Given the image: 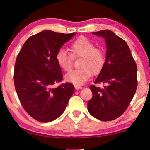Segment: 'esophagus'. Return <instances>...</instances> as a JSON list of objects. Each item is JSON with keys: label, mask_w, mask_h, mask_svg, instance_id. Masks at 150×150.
Masks as SVG:
<instances>
[{"label": "esophagus", "mask_w": 150, "mask_h": 150, "mask_svg": "<svg viewBox=\"0 0 150 150\" xmlns=\"http://www.w3.org/2000/svg\"><path fill=\"white\" fill-rule=\"evenodd\" d=\"M75 89H76V90H79V89H83V87H82L81 86L75 85Z\"/></svg>", "instance_id": "1"}]
</instances>
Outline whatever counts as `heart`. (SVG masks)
Returning a JSON list of instances; mask_svg holds the SVG:
<instances>
[{
  "instance_id": "heart-1",
  "label": "heart",
  "mask_w": 150,
  "mask_h": 150,
  "mask_svg": "<svg viewBox=\"0 0 150 150\" xmlns=\"http://www.w3.org/2000/svg\"><path fill=\"white\" fill-rule=\"evenodd\" d=\"M71 55L63 49L57 51L55 59L59 66L68 72L72 67V57L79 58L80 69L71 71L65 76V80L76 85H83L92 74H97L105 63V54L102 49L95 48V44L86 37L76 39L69 46Z\"/></svg>"
}]
</instances>
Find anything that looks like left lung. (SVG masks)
Instances as JSON below:
<instances>
[{"mask_svg": "<svg viewBox=\"0 0 150 150\" xmlns=\"http://www.w3.org/2000/svg\"><path fill=\"white\" fill-rule=\"evenodd\" d=\"M106 45V61L94 83L106 84L104 89L92 85L93 97L87 104L93 117L104 122L115 120L124 113L137 87V69L126 42L110 30L93 32Z\"/></svg>", "mask_w": 150, "mask_h": 150, "instance_id": "obj_1", "label": "left lung"}]
</instances>
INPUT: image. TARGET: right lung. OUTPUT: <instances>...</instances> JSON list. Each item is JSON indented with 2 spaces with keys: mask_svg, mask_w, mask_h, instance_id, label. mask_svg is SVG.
Instances as JSON below:
<instances>
[{
  "mask_svg": "<svg viewBox=\"0 0 150 150\" xmlns=\"http://www.w3.org/2000/svg\"><path fill=\"white\" fill-rule=\"evenodd\" d=\"M76 33L64 34L44 30L30 37L18 54L14 68V85L24 110L39 122L47 123L64 112L74 87L62 81L61 69L55 56Z\"/></svg>",
  "mask_w": 150,
  "mask_h": 150,
  "instance_id": "right-lung-1",
  "label": "right lung"
}]
</instances>
